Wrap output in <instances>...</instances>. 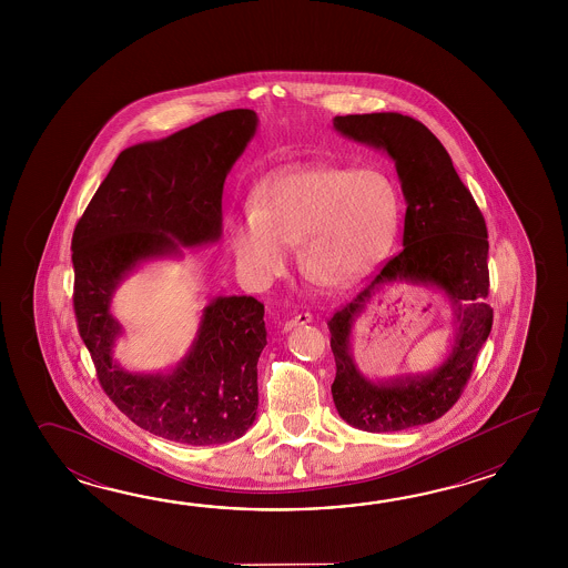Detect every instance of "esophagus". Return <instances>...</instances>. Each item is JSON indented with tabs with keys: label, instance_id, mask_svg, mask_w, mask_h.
<instances>
[{
	"label": "esophagus",
	"instance_id": "esophagus-1",
	"mask_svg": "<svg viewBox=\"0 0 568 568\" xmlns=\"http://www.w3.org/2000/svg\"><path fill=\"white\" fill-rule=\"evenodd\" d=\"M308 323H313V316L308 313L298 314V316H294V318H290L284 323V331L288 333L292 328H296V326L308 325Z\"/></svg>",
	"mask_w": 568,
	"mask_h": 568
}]
</instances>
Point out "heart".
Masks as SVG:
<instances>
[{
	"label": "heart",
	"instance_id": "obj_1",
	"mask_svg": "<svg viewBox=\"0 0 568 568\" xmlns=\"http://www.w3.org/2000/svg\"><path fill=\"white\" fill-rule=\"evenodd\" d=\"M398 223V194L375 169L280 170L255 189L254 209L233 213L227 235L235 267L252 288L286 270L288 245L314 282L345 288L384 254Z\"/></svg>",
	"mask_w": 568,
	"mask_h": 568
}]
</instances>
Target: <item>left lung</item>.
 <instances>
[{
    "label": "left lung",
    "mask_w": 568,
    "mask_h": 568,
    "mask_svg": "<svg viewBox=\"0 0 568 568\" xmlns=\"http://www.w3.org/2000/svg\"><path fill=\"white\" fill-rule=\"evenodd\" d=\"M333 125L349 140L387 152L406 199L402 252L326 323L337 365L331 386L335 408L345 423L365 433H396L435 423L459 399L494 325V311L485 304L489 294L485 219L445 145L420 121L402 113H363L337 115ZM399 281L440 288L448 296L456 314L452 349L428 375L372 383L352 362V326L375 291Z\"/></svg>",
    "instance_id": "8db88e82"
}]
</instances>
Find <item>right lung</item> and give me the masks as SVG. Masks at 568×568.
<instances>
[{"mask_svg":"<svg viewBox=\"0 0 568 568\" xmlns=\"http://www.w3.org/2000/svg\"><path fill=\"white\" fill-rule=\"evenodd\" d=\"M255 130V111L230 109L123 150L74 227V314L99 384L140 428L191 447L230 443L254 424L264 304L215 296L176 367L138 374L113 359L123 328L111 298L140 264L219 242L223 184Z\"/></svg>","mask_w":568,"mask_h":568,"instance_id":"add662e5","label":"right lung"}]
</instances>
